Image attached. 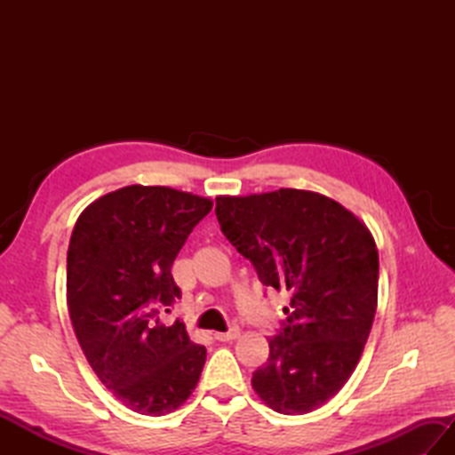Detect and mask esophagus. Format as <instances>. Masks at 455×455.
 Wrapping results in <instances>:
<instances>
[{
    "mask_svg": "<svg viewBox=\"0 0 455 455\" xmlns=\"http://www.w3.org/2000/svg\"><path fill=\"white\" fill-rule=\"evenodd\" d=\"M238 336H240L238 328H233V331H228V332H215V334H212V338H215V340H219V342H233V340H236Z\"/></svg>",
    "mask_w": 455,
    "mask_h": 455,
    "instance_id": "1",
    "label": "esophagus"
}]
</instances>
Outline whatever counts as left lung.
<instances>
[{"mask_svg":"<svg viewBox=\"0 0 455 455\" xmlns=\"http://www.w3.org/2000/svg\"><path fill=\"white\" fill-rule=\"evenodd\" d=\"M222 235L254 264L259 282L291 293L283 331L269 338L252 387L269 409H321L354 373L375 308L379 256L363 222L316 191L219 196Z\"/></svg>","mask_w":455,"mask_h":455,"instance_id":"1","label":"left lung"}]
</instances>
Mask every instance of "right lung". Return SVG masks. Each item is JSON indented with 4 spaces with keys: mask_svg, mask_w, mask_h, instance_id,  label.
<instances>
[{
    "mask_svg": "<svg viewBox=\"0 0 455 455\" xmlns=\"http://www.w3.org/2000/svg\"><path fill=\"white\" fill-rule=\"evenodd\" d=\"M209 197L166 186L105 193L82 211L68 246V313L85 360L124 407L162 417L189 399L205 346L160 323L180 299L172 264Z\"/></svg>",
    "mask_w": 455,
    "mask_h": 455,
    "instance_id": "1",
    "label": "right lung"
}]
</instances>
